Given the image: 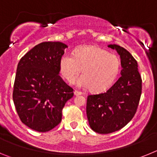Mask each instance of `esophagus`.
Listing matches in <instances>:
<instances>
[{
	"label": "esophagus",
	"instance_id": "1",
	"mask_svg": "<svg viewBox=\"0 0 157 157\" xmlns=\"http://www.w3.org/2000/svg\"><path fill=\"white\" fill-rule=\"evenodd\" d=\"M74 94L75 96H78V95H82V93L81 92V91H78V90H75L74 91Z\"/></svg>",
	"mask_w": 157,
	"mask_h": 157
}]
</instances>
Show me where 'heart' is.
Returning a JSON list of instances; mask_svg holds the SVG:
<instances>
[{"label": "heart", "instance_id": "b5f03b06", "mask_svg": "<svg viewBox=\"0 0 157 157\" xmlns=\"http://www.w3.org/2000/svg\"><path fill=\"white\" fill-rule=\"evenodd\" d=\"M59 68L61 75L69 82L74 81L82 71L84 75L78 78L75 84L101 92L115 82L121 71V61L119 56L106 49L98 46H83L76 49L74 55H63L59 60Z\"/></svg>", "mask_w": 157, "mask_h": 157}]
</instances>
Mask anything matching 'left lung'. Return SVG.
I'll use <instances>...</instances> for the list:
<instances>
[{
  "label": "left lung",
  "instance_id": "obj_1",
  "mask_svg": "<svg viewBox=\"0 0 157 157\" xmlns=\"http://www.w3.org/2000/svg\"><path fill=\"white\" fill-rule=\"evenodd\" d=\"M116 49L121 59V77L107 91L89 95L86 115L91 129L98 134H110L125 127L135 115L141 94V78L138 63L132 55L118 45Z\"/></svg>",
  "mask_w": 157,
  "mask_h": 157
}]
</instances>
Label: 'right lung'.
Masks as SVG:
<instances>
[{
  "label": "right lung",
  "instance_id": "1",
  "mask_svg": "<svg viewBox=\"0 0 157 157\" xmlns=\"http://www.w3.org/2000/svg\"><path fill=\"white\" fill-rule=\"evenodd\" d=\"M66 48L59 41L40 43L18 63L14 105L22 123L38 132L49 131L60 123L62 109L74 96L73 89L59 75Z\"/></svg>",
  "mask_w": 157,
  "mask_h": 157
}]
</instances>
